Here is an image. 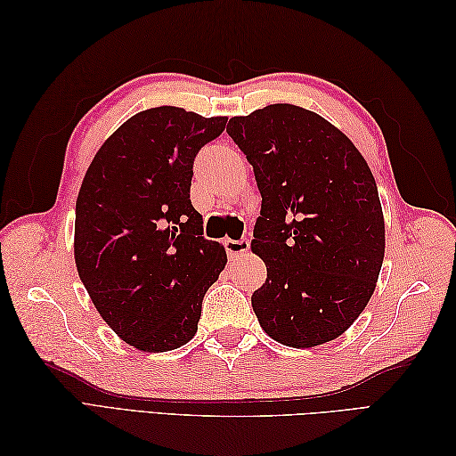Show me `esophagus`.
I'll return each instance as SVG.
<instances>
[{
    "mask_svg": "<svg viewBox=\"0 0 456 456\" xmlns=\"http://www.w3.org/2000/svg\"><path fill=\"white\" fill-rule=\"evenodd\" d=\"M225 250H227V256L229 258H237V256H240V255H245L247 250H248V247H250V243H248V239H239V240H233V239H225Z\"/></svg>",
    "mask_w": 456,
    "mask_h": 456,
    "instance_id": "1",
    "label": "esophagus"
}]
</instances>
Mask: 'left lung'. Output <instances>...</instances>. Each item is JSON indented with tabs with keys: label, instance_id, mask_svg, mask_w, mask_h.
<instances>
[{
	"label": "left lung",
	"instance_id": "left-lung-1",
	"mask_svg": "<svg viewBox=\"0 0 456 456\" xmlns=\"http://www.w3.org/2000/svg\"><path fill=\"white\" fill-rule=\"evenodd\" d=\"M227 133L263 196L250 243L266 265L250 297L260 327L294 348L333 341L370 302L384 260L370 168L343 131L292 103L231 118Z\"/></svg>",
	"mask_w": 456,
	"mask_h": 456
}]
</instances>
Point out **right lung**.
I'll return each instance as SVG.
<instances>
[{
    "label": "right lung",
    "instance_id": "obj_1",
    "mask_svg": "<svg viewBox=\"0 0 456 456\" xmlns=\"http://www.w3.org/2000/svg\"><path fill=\"white\" fill-rule=\"evenodd\" d=\"M225 123L174 105L144 110L102 144L82 180L76 268L103 322L139 351L191 341L227 265L190 201L193 159Z\"/></svg>",
    "mask_w": 456,
    "mask_h": 456
}]
</instances>
